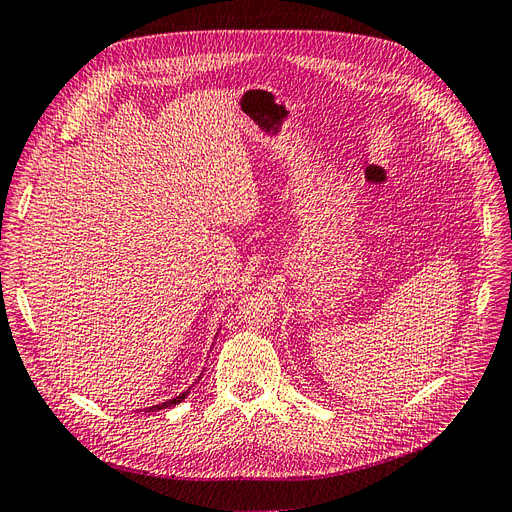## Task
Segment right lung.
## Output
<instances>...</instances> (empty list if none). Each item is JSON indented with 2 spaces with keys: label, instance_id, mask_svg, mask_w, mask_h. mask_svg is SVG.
I'll return each mask as SVG.
<instances>
[{
  "label": "right lung",
  "instance_id": "add662e5",
  "mask_svg": "<svg viewBox=\"0 0 512 512\" xmlns=\"http://www.w3.org/2000/svg\"><path fill=\"white\" fill-rule=\"evenodd\" d=\"M203 376V374H200ZM192 391V386L188 391H183V393H179L177 397H173V399H168V401H164V404H158V406H151V408H147V412H158V410H162V408H170V406H177V404H181V401L188 397V393Z\"/></svg>",
  "mask_w": 512,
  "mask_h": 512
}]
</instances>
